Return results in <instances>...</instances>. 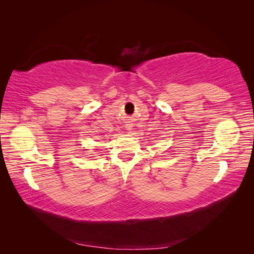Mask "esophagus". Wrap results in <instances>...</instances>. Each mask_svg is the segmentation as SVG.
<instances>
[{
  "label": "esophagus",
  "instance_id": "esophagus-1",
  "mask_svg": "<svg viewBox=\"0 0 254 254\" xmlns=\"http://www.w3.org/2000/svg\"><path fill=\"white\" fill-rule=\"evenodd\" d=\"M126 127H127V130H132V124L131 123H127Z\"/></svg>",
  "mask_w": 254,
  "mask_h": 254
}]
</instances>
